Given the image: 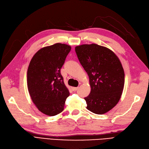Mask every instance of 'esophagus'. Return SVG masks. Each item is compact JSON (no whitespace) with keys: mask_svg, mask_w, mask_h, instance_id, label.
<instances>
[{"mask_svg":"<svg viewBox=\"0 0 149 149\" xmlns=\"http://www.w3.org/2000/svg\"><path fill=\"white\" fill-rule=\"evenodd\" d=\"M78 88H79V87H72V90L73 91H77L78 90Z\"/></svg>","mask_w":149,"mask_h":149,"instance_id":"obj_1","label":"esophagus"}]
</instances>
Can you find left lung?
<instances>
[{"instance_id": "obj_1", "label": "left lung", "mask_w": 149, "mask_h": 149, "mask_svg": "<svg viewBox=\"0 0 149 149\" xmlns=\"http://www.w3.org/2000/svg\"><path fill=\"white\" fill-rule=\"evenodd\" d=\"M75 50L89 77L91 91L84 98L87 109L97 114L108 112L118 103L124 88L121 61L111 49L97 44L77 46Z\"/></svg>"}]
</instances>
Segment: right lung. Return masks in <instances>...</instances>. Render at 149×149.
Segmentation results:
<instances>
[{"label":"right lung","instance_id":"add662e5","mask_svg":"<svg viewBox=\"0 0 149 149\" xmlns=\"http://www.w3.org/2000/svg\"><path fill=\"white\" fill-rule=\"evenodd\" d=\"M70 49L69 45L62 43L44 47L36 52L28 66V92L38 110L47 116L63 111L70 95L61 69Z\"/></svg>","mask_w":149,"mask_h":149}]
</instances>
